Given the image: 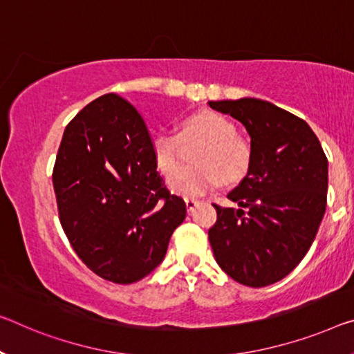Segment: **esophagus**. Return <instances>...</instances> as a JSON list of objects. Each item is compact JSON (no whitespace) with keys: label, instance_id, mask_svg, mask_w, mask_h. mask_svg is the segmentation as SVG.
<instances>
[{"label":"esophagus","instance_id":"1","mask_svg":"<svg viewBox=\"0 0 354 354\" xmlns=\"http://www.w3.org/2000/svg\"><path fill=\"white\" fill-rule=\"evenodd\" d=\"M185 204H187V209L188 212H193L196 207H198V201L196 199H192V198H185Z\"/></svg>","mask_w":354,"mask_h":354}]
</instances>
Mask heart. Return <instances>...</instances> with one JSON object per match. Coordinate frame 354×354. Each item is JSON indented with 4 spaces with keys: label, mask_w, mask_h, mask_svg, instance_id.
<instances>
[{
    "label": "heart",
    "mask_w": 354,
    "mask_h": 354,
    "mask_svg": "<svg viewBox=\"0 0 354 354\" xmlns=\"http://www.w3.org/2000/svg\"><path fill=\"white\" fill-rule=\"evenodd\" d=\"M205 140L194 157L198 167L173 169L180 138ZM155 162L162 174H169L167 185L174 193L196 198L215 188L221 180L234 182L245 174L250 161L247 145L236 138V128L218 113L203 111L187 117L180 136L172 131L156 133L151 139Z\"/></svg>",
    "instance_id": "obj_1"
}]
</instances>
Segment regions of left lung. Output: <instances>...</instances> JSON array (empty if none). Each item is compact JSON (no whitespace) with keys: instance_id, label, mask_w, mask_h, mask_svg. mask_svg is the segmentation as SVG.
Here are the masks:
<instances>
[{"instance_id":"left-lung-1","label":"left lung","mask_w":354,"mask_h":354,"mask_svg":"<svg viewBox=\"0 0 354 354\" xmlns=\"http://www.w3.org/2000/svg\"><path fill=\"white\" fill-rule=\"evenodd\" d=\"M250 136L247 176L216 209L209 230L215 261L239 283L261 288L306 257L326 210L328 158L307 122L258 97L210 101Z\"/></svg>"}]
</instances>
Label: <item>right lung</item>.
Returning a JSON list of instances; mask_svg holds the SVG:
<instances>
[{
	"mask_svg": "<svg viewBox=\"0 0 354 354\" xmlns=\"http://www.w3.org/2000/svg\"><path fill=\"white\" fill-rule=\"evenodd\" d=\"M52 180L74 252L113 283H134L158 268L187 216L185 201L156 171L144 118L113 93L85 106L64 129Z\"/></svg>",
	"mask_w": 354,
	"mask_h": 354,
	"instance_id": "obj_1",
	"label": "right lung"
}]
</instances>
